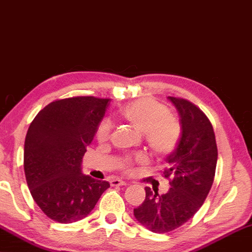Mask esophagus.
I'll return each instance as SVG.
<instances>
[{
  "instance_id": "34e87169",
  "label": "esophagus",
  "mask_w": 252,
  "mask_h": 252,
  "mask_svg": "<svg viewBox=\"0 0 252 252\" xmlns=\"http://www.w3.org/2000/svg\"><path fill=\"white\" fill-rule=\"evenodd\" d=\"M111 185L112 186H126V183L125 182V180H121V179H113L111 180Z\"/></svg>"
}]
</instances>
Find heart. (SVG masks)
Returning <instances> with one entry per match:
<instances>
[{"instance_id": "b5f03b06", "label": "heart", "mask_w": 252, "mask_h": 252, "mask_svg": "<svg viewBox=\"0 0 252 252\" xmlns=\"http://www.w3.org/2000/svg\"><path fill=\"white\" fill-rule=\"evenodd\" d=\"M121 115L134 130L144 134L147 146L157 157H165L175 151L182 129L179 122L170 115L165 106L153 99H140L126 105L122 109ZM111 133V122L102 121L97 130L98 139L108 140ZM144 161L143 157H137L134 160L126 158L121 168L126 172H131L134 163Z\"/></svg>"}]
</instances>
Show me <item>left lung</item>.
<instances>
[{"label": "left lung", "mask_w": 252, "mask_h": 252, "mask_svg": "<svg viewBox=\"0 0 252 252\" xmlns=\"http://www.w3.org/2000/svg\"><path fill=\"white\" fill-rule=\"evenodd\" d=\"M178 111L182 133L178 145L168 155L163 176L170 179L168 193L146 187V197L133 215L154 233H168L189 221L207 198L214 183L218 151L211 122L192 102L168 97Z\"/></svg>", "instance_id": "1"}]
</instances>
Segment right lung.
Segmentation results:
<instances>
[{
	"label": "right lung",
	"mask_w": 252,
	"mask_h": 252,
	"mask_svg": "<svg viewBox=\"0 0 252 252\" xmlns=\"http://www.w3.org/2000/svg\"><path fill=\"white\" fill-rule=\"evenodd\" d=\"M109 99H59L38 112L28 127L24 170L34 201L52 220L67 224L92 211L108 182L82 173V158Z\"/></svg>",
	"instance_id": "1"
}]
</instances>
